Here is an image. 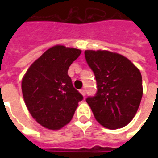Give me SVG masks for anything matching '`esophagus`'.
<instances>
[{"instance_id": "1", "label": "esophagus", "mask_w": 158, "mask_h": 158, "mask_svg": "<svg viewBox=\"0 0 158 158\" xmlns=\"http://www.w3.org/2000/svg\"><path fill=\"white\" fill-rule=\"evenodd\" d=\"M80 93L82 94V96H85V94H86V90L85 89H80Z\"/></svg>"}]
</instances>
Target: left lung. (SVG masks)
I'll return each mask as SVG.
<instances>
[{
  "instance_id": "8db88e82",
  "label": "left lung",
  "mask_w": 158,
  "mask_h": 158,
  "mask_svg": "<svg viewBox=\"0 0 158 158\" xmlns=\"http://www.w3.org/2000/svg\"><path fill=\"white\" fill-rule=\"evenodd\" d=\"M86 62L95 74L97 91L86 102L96 119L106 129L129 123L137 113L143 95L139 70L125 56L108 52H85Z\"/></svg>"
}]
</instances>
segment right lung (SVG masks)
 <instances>
[{
    "mask_svg": "<svg viewBox=\"0 0 158 158\" xmlns=\"http://www.w3.org/2000/svg\"><path fill=\"white\" fill-rule=\"evenodd\" d=\"M81 53L79 49L55 45L33 62L22 80V92L31 116L46 129L69 123L83 96L73 87L68 70Z\"/></svg>",
    "mask_w": 158,
    "mask_h": 158,
    "instance_id": "1",
    "label": "right lung"
}]
</instances>
